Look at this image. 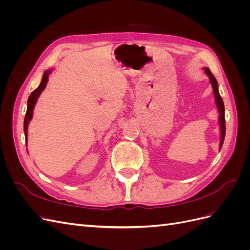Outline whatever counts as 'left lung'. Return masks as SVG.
Listing matches in <instances>:
<instances>
[{
	"label": "left lung",
	"instance_id": "1",
	"mask_svg": "<svg viewBox=\"0 0 250 250\" xmlns=\"http://www.w3.org/2000/svg\"><path fill=\"white\" fill-rule=\"evenodd\" d=\"M206 73L208 76L209 77V81L211 83V86H213L214 89V95H215V99H216V104H217V107L219 110V123H220V128H221V143H220V149L223 145V142H224V138H225V116H224V104H223V100L219 94V90H218V83L216 78L214 77V75L211 74V72L209 71L208 67H206Z\"/></svg>",
	"mask_w": 250,
	"mask_h": 250
}]
</instances>
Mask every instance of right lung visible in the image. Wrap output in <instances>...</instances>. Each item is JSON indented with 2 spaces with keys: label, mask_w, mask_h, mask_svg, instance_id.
<instances>
[{
  "label": "right lung",
  "mask_w": 250,
  "mask_h": 250,
  "mask_svg": "<svg viewBox=\"0 0 250 250\" xmlns=\"http://www.w3.org/2000/svg\"><path fill=\"white\" fill-rule=\"evenodd\" d=\"M51 74V71H46L43 73V76L42 79V82L40 86L37 87L36 89H34L33 92L31 93V95L29 96L28 98V107H27V112H26V116H25V121H24V131H25V138L27 141V129H28V124L30 122V120L32 118V113H33V108H34V105L36 103L37 98L41 95V93L47 85V82H48V77L49 75Z\"/></svg>",
  "instance_id": "add662e5"
}]
</instances>
